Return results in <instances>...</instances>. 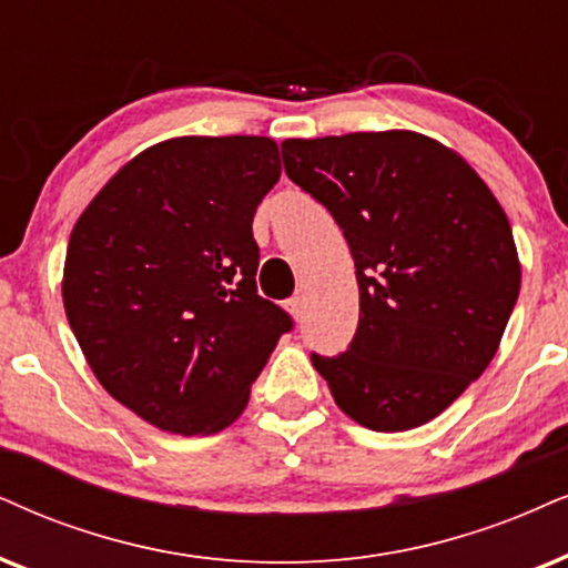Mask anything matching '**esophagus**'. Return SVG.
Returning <instances> with one entry per match:
<instances>
[{"label":"esophagus","mask_w":568,"mask_h":568,"mask_svg":"<svg viewBox=\"0 0 568 568\" xmlns=\"http://www.w3.org/2000/svg\"><path fill=\"white\" fill-rule=\"evenodd\" d=\"M285 306H288V312H291L296 320L304 317V296H301V293H296V296L288 298V304H285Z\"/></svg>","instance_id":"1"}]
</instances>
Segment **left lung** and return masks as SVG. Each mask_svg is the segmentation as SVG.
I'll use <instances>...</instances> for the list:
<instances>
[{"mask_svg":"<svg viewBox=\"0 0 568 568\" xmlns=\"http://www.w3.org/2000/svg\"><path fill=\"white\" fill-rule=\"evenodd\" d=\"M280 149L356 264V335L343 354H312L314 369L362 427L425 425L487 369L519 298L506 212L454 149L422 133L288 139Z\"/></svg>","mask_w":568,"mask_h":568,"instance_id":"left-lung-1","label":"left lung"}]
</instances>
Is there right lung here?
Segmentation results:
<instances>
[{
    "label": "right lung",
    "mask_w": 568,
    "mask_h": 568,
    "mask_svg": "<svg viewBox=\"0 0 568 568\" xmlns=\"http://www.w3.org/2000/svg\"><path fill=\"white\" fill-rule=\"evenodd\" d=\"M280 181L264 135H183L133 156L70 233L62 301L104 390L149 425L212 435L248 404L293 320L256 293L251 222Z\"/></svg>",
    "instance_id": "1"
}]
</instances>
